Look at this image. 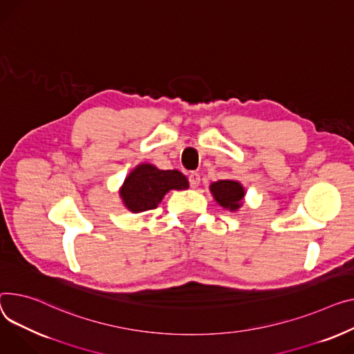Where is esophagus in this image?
Listing matches in <instances>:
<instances>
[{"label": "esophagus", "mask_w": 354, "mask_h": 354, "mask_svg": "<svg viewBox=\"0 0 354 354\" xmlns=\"http://www.w3.org/2000/svg\"><path fill=\"white\" fill-rule=\"evenodd\" d=\"M189 182H191V187H194V189H196V187L199 186L201 183V175L198 172H192L189 175Z\"/></svg>", "instance_id": "esophagus-1"}]
</instances>
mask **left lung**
Segmentation results:
<instances>
[{
  "label": "left lung",
  "mask_w": 354,
  "mask_h": 354,
  "mask_svg": "<svg viewBox=\"0 0 354 354\" xmlns=\"http://www.w3.org/2000/svg\"><path fill=\"white\" fill-rule=\"evenodd\" d=\"M210 194L214 199L223 207L230 212H236L243 206L245 201V187L239 180L234 179H221L212 182Z\"/></svg>",
  "instance_id": "obj_1"
}]
</instances>
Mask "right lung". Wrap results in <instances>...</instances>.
Listing matches in <instances>:
<instances>
[{
  "label": "right lung",
  "instance_id": "add662e5",
  "mask_svg": "<svg viewBox=\"0 0 354 354\" xmlns=\"http://www.w3.org/2000/svg\"><path fill=\"white\" fill-rule=\"evenodd\" d=\"M189 187L186 176L176 169H158L152 163H139L120 187V198L132 214L155 209L169 191Z\"/></svg>",
  "mask_w": 354,
  "mask_h": 354
}]
</instances>
